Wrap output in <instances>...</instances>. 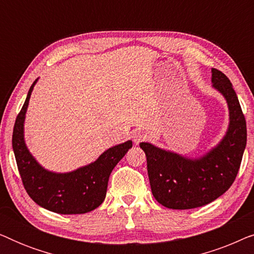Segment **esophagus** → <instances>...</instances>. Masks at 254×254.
<instances>
[{
  "label": "esophagus",
  "instance_id": "esophagus-1",
  "mask_svg": "<svg viewBox=\"0 0 254 254\" xmlns=\"http://www.w3.org/2000/svg\"><path fill=\"white\" fill-rule=\"evenodd\" d=\"M133 138H134V143L138 144V143H141L142 141H144L145 138H147V134H145L144 131H142V130H136L133 134Z\"/></svg>",
  "mask_w": 254,
  "mask_h": 254
}]
</instances>
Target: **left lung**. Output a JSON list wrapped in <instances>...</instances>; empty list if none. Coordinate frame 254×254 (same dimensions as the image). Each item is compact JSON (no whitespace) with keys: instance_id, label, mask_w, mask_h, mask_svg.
Masks as SVG:
<instances>
[{"instance_id":"obj_1","label":"left lung","mask_w":254,"mask_h":254,"mask_svg":"<svg viewBox=\"0 0 254 254\" xmlns=\"http://www.w3.org/2000/svg\"><path fill=\"white\" fill-rule=\"evenodd\" d=\"M213 86L225 97L230 125L216 148L199 159H189L162 150L150 143H140L147 156L152 195L171 209H192L216 200L234 184L246 145V121L238 97L227 76L211 69Z\"/></svg>"}]
</instances>
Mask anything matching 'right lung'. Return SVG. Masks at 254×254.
Returning a JSON list of instances; mask_svg holds the SVG:
<instances>
[{
  "label": "right lung",
  "instance_id": "add662e5",
  "mask_svg": "<svg viewBox=\"0 0 254 254\" xmlns=\"http://www.w3.org/2000/svg\"><path fill=\"white\" fill-rule=\"evenodd\" d=\"M36 82L31 85L12 131V149L24 189L34 202L54 213H89L103 203L111 172L133 143L127 141L107 149L96 162L69 173L43 169L27 150L23 135L25 112Z\"/></svg>",
  "mask_w": 254,
  "mask_h": 254
}]
</instances>
